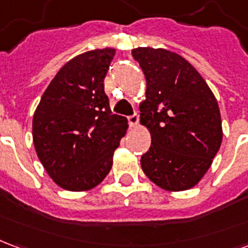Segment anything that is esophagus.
Returning a JSON list of instances; mask_svg holds the SVG:
<instances>
[{
  "label": "esophagus",
  "instance_id": "obj_1",
  "mask_svg": "<svg viewBox=\"0 0 248 248\" xmlns=\"http://www.w3.org/2000/svg\"><path fill=\"white\" fill-rule=\"evenodd\" d=\"M127 119H129V124L131 127H135V126H138V124H140V115L138 114H134V115H131Z\"/></svg>",
  "mask_w": 248,
  "mask_h": 248
}]
</instances>
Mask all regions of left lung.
Returning <instances> with one entry per match:
<instances>
[{
	"instance_id": "obj_1",
	"label": "left lung",
	"mask_w": 248,
	"mask_h": 248,
	"mask_svg": "<svg viewBox=\"0 0 248 248\" xmlns=\"http://www.w3.org/2000/svg\"><path fill=\"white\" fill-rule=\"evenodd\" d=\"M131 54L147 83L140 110L151 146L140 158L142 170L163 190H188L207 172L222 143L217 98L197 69L177 53L137 47Z\"/></svg>"
}]
</instances>
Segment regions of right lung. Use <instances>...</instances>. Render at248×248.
<instances>
[{
    "mask_svg": "<svg viewBox=\"0 0 248 248\" xmlns=\"http://www.w3.org/2000/svg\"><path fill=\"white\" fill-rule=\"evenodd\" d=\"M115 49L82 53L62 66L33 117V142L49 177L69 191L106 178L127 119L111 113L103 79Z\"/></svg>",
    "mask_w": 248,
    "mask_h": 248,
    "instance_id": "1",
    "label": "right lung"
}]
</instances>
